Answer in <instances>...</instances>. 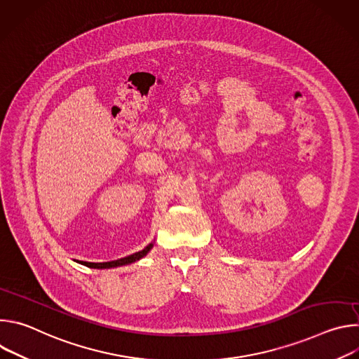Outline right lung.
<instances>
[{
    "label": "right lung",
    "instance_id": "obj_1",
    "mask_svg": "<svg viewBox=\"0 0 359 359\" xmlns=\"http://www.w3.org/2000/svg\"><path fill=\"white\" fill-rule=\"evenodd\" d=\"M151 247H153V244L150 243L143 250H140V251H137L135 254H130V255H128V257H123V259H119V260H114V262H108V263H88V262H82L81 264H83L86 267H90V269H114V267L128 266V264H132V263L143 259L144 255L151 250Z\"/></svg>",
    "mask_w": 359,
    "mask_h": 359
}]
</instances>
